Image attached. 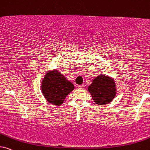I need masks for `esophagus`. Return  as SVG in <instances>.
Instances as JSON below:
<instances>
[{"label":"esophagus","instance_id":"34e87169","mask_svg":"<svg viewBox=\"0 0 150 150\" xmlns=\"http://www.w3.org/2000/svg\"><path fill=\"white\" fill-rule=\"evenodd\" d=\"M78 87H79V89H83L84 88V85H78Z\"/></svg>","mask_w":150,"mask_h":150}]
</instances>
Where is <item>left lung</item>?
Returning <instances> with one entry per match:
<instances>
[{
    "label": "left lung",
    "mask_w": 150,
    "mask_h": 150,
    "mask_svg": "<svg viewBox=\"0 0 150 150\" xmlns=\"http://www.w3.org/2000/svg\"><path fill=\"white\" fill-rule=\"evenodd\" d=\"M92 99L96 104H108L116 96L115 83L107 76H98L88 87Z\"/></svg>",
    "instance_id": "obj_1"
}]
</instances>
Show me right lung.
<instances>
[{
  "instance_id": "1",
  "label": "right lung",
  "mask_w": 150,
  "mask_h": 150,
  "mask_svg": "<svg viewBox=\"0 0 150 150\" xmlns=\"http://www.w3.org/2000/svg\"><path fill=\"white\" fill-rule=\"evenodd\" d=\"M41 89L48 102L60 105L65 97L74 89V86L59 71L55 70L46 74L42 80Z\"/></svg>"
}]
</instances>
